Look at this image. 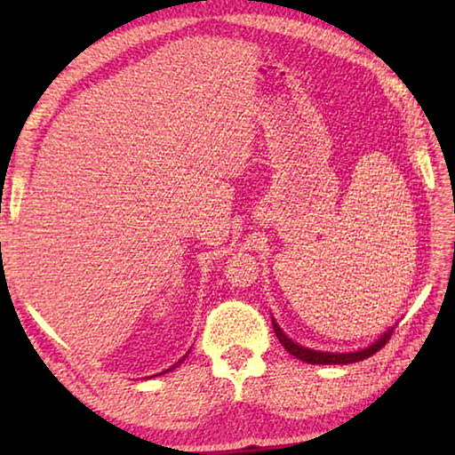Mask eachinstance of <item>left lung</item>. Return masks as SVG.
I'll list each match as a JSON object with an SVG mask.
<instances>
[{"label":"left lung","mask_w":455,"mask_h":455,"mask_svg":"<svg viewBox=\"0 0 455 455\" xmlns=\"http://www.w3.org/2000/svg\"><path fill=\"white\" fill-rule=\"evenodd\" d=\"M274 323V331H275V336L277 340L282 342V346L285 347V350L295 355L297 360L301 362H307V363H315V365H332V363H338V365H344V363H354V362H362L365 360V357L373 355L375 352H379L381 347L389 342V338L393 334V328L387 332H383L379 336V340H375L371 346L363 347V350H357V352H350V354H332V352H318V350H311V347H305V346H299L297 342H293L291 338H287V334H283L282 328L277 326V323L272 318Z\"/></svg>","instance_id":"8db88e82"}]
</instances>
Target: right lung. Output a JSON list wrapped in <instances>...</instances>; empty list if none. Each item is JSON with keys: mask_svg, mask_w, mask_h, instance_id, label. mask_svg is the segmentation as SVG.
Segmentation results:
<instances>
[{"mask_svg": "<svg viewBox=\"0 0 455 455\" xmlns=\"http://www.w3.org/2000/svg\"><path fill=\"white\" fill-rule=\"evenodd\" d=\"M183 357H186V355H183ZM183 357H181V360H183ZM181 360L178 363H181ZM173 367H176V365H173ZM173 367H170V370H173ZM170 370H166V371H170Z\"/></svg>", "mask_w": 455, "mask_h": 455, "instance_id": "1", "label": "right lung"}]
</instances>
